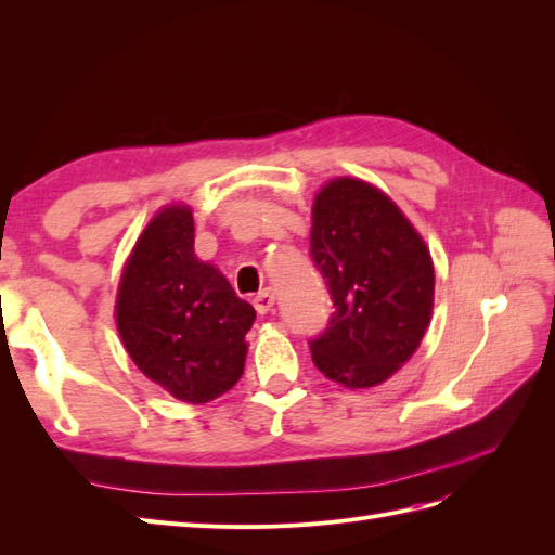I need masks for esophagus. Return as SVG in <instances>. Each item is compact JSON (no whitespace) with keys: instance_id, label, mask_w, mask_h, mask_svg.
<instances>
[{"instance_id":"obj_1","label":"esophagus","mask_w":555,"mask_h":555,"mask_svg":"<svg viewBox=\"0 0 555 555\" xmlns=\"http://www.w3.org/2000/svg\"><path fill=\"white\" fill-rule=\"evenodd\" d=\"M273 306H275V292H273L271 287L261 289V292L255 296V308H257V312H259V314L271 312V310H273Z\"/></svg>"}]
</instances>
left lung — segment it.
<instances>
[{
	"label": "left lung",
	"instance_id": "8db88e82",
	"mask_svg": "<svg viewBox=\"0 0 555 555\" xmlns=\"http://www.w3.org/2000/svg\"><path fill=\"white\" fill-rule=\"evenodd\" d=\"M310 257L335 312L310 343L319 373L367 389L410 361L430 324V251L402 210L373 184L335 178L314 196Z\"/></svg>",
	"mask_w": 555,
	"mask_h": 555
}]
</instances>
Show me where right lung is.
<instances>
[{
    "label": "right lung",
    "instance_id": "obj_1",
    "mask_svg": "<svg viewBox=\"0 0 555 555\" xmlns=\"http://www.w3.org/2000/svg\"><path fill=\"white\" fill-rule=\"evenodd\" d=\"M255 317L194 255L192 210H159L131 249L115 300L117 331L139 371L182 402H210L241 379Z\"/></svg>",
    "mask_w": 555,
    "mask_h": 555
}]
</instances>
